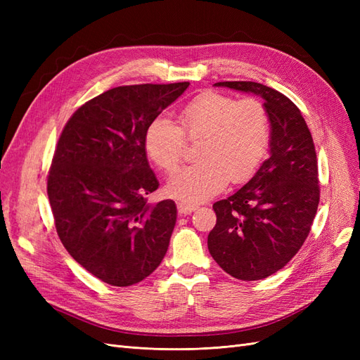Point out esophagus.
I'll list each match as a JSON object with an SVG mask.
<instances>
[{
  "mask_svg": "<svg viewBox=\"0 0 360 360\" xmlns=\"http://www.w3.org/2000/svg\"><path fill=\"white\" fill-rule=\"evenodd\" d=\"M177 209H179V213H180V214H189V213H192L193 210H197L198 205L193 204V202L180 201V202H177Z\"/></svg>",
  "mask_w": 360,
  "mask_h": 360,
  "instance_id": "esophagus-1",
  "label": "esophagus"
}]
</instances>
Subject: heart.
Returning a JSON list of instances; mask_svg holds the SVG:
<instances>
[{
  "instance_id": "obj_1",
  "label": "heart",
  "mask_w": 360,
  "mask_h": 360,
  "mask_svg": "<svg viewBox=\"0 0 360 360\" xmlns=\"http://www.w3.org/2000/svg\"><path fill=\"white\" fill-rule=\"evenodd\" d=\"M270 115L257 97L204 91L179 112V126L156 117L146 130L148 158L165 172L176 169L188 141H198L195 165L174 172L168 192L184 201H202L222 191L228 181L249 180L264 162L270 146Z\"/></svg>"
}]
</instances>
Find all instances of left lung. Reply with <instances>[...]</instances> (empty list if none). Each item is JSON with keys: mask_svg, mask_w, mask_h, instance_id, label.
I'll return each instance as SVG.
<instances>
[{"mask_svg": "<svg viewBox=\"0 0 360 360\" xmlns=\"http://www.w3.org/2000/svg\"><path fill=\"white\" fill-rule=\"evenodd\" d=\"M216 86L254 93L270 115V158L243 188L213 204L216 225L207 238L210 255L242 281L276 274L299 252L320 202L319 163L312 135L287 96L252 81Z\"/></svg>", "mask_w": 360, "mask_h": 360, "instance_id": "obj_1", "label": "left lung"}]
</instances>
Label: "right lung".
Instances as JSON below:
<instances>
[{
  "mask_svg": "<svg viewBox=\"0 0 360 360\" xmlns=\"http://www.w3.org/2000/svg\"><path fill=\"white\" fill-rule=\"evenodd\" d=\"M188 86H115L78 108L58 138L48 174L53 222L73 259L106 284H138L167 254L177 209L147 202L159 181L144 136Z\"/></svg>",
  "mask_w": 360,
  "mask_h": 360,
  "instance_id": "1",
  "label": "right lung"
}]
</instances>
